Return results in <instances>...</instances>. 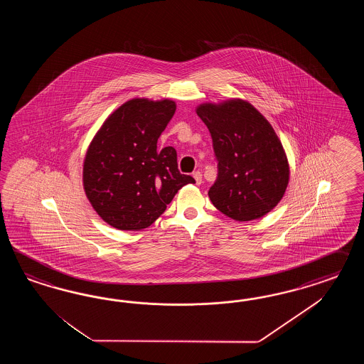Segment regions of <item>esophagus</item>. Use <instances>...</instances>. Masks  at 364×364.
Instances as JSON below:
<instances>
[{
	"mask_svg": "<svg viewBox=\"0 0 364 364\" xmlns=\"http://www.w3.org/2000/svg\"><path fill=\"white\" fill-rule=\"evenodd\" d=\"M193 178H195V181H196V184L198 186H200L201 183H203V175H201V172H198V171H196V172H193Z\"/></svg>",
	"mask_w": 364,
	"mask_h": 364,
	"instance_id": "esophagus-1",
	"label": "esophagus"
}]
</instances>
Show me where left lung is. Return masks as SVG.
Returning a JSON list of instances; mask_svg holds the SVG:
<instances>
[{
  "mask_svg": "<svg viewBox=\"0 0 364 364\" xmlns=\"http://www.w3.org/2000/svg\"><path fill=\"white\" fill-rule=\"evenodd\" d=\"M198 117L210 129L218 178L212 204L233 220L260 219L284 196L289 166L277 134L250 102L232 99L201 104Z\"/></svg>",
  "mask_w": 364,
  "mask_h": 364,
  "instance_id": "obj_1",
  "label": "left lung"
}]
</instances>
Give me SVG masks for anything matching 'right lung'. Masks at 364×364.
Segmentation results:
<instances>
[{"mask_svg": "<svg viewBox=\"0 0 364 364\" xmlns=\"http://www.w3.org/2000/svg\"><path fill=\"white\" fill-rule=\"evenodd\" d=\"M175 110L172 100H129L104 122L89 145L84 189L100 218L113 228L149 227L180 188L195 183L180 173L173 146L157 149Z\"/></svg>", "mask_w": 364, "mask_h": 364, "instance_id": "add662e5", "label": "right lung"}]
</instances>
